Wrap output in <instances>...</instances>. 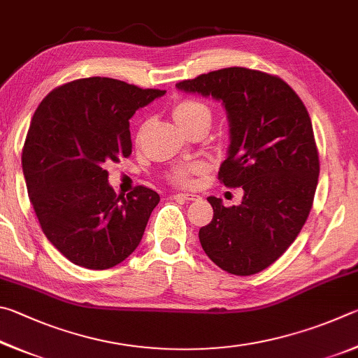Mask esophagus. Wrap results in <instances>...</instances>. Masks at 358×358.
I'll return each instance as SVG.
<instances>
[{
  "label": "esophagus",
  "mask_w": 358,
  "mask_h": 358,
  "mask_svg": "<svg viewBox=\"0 0 358 358\" xmlns=\"http://www.w3.org/2000/svg\"><path fill=\"white\" fill-rule=\"evenodd\" d=\"M201 198L196 193H176L174 199H182V201H198Z\"/></svg>",
  "instance_id": "esophagus-1"
}]
</instances>
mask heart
<instances>
[{
    "mask_svg": "<svg viewBox=\"0 0 358 358\" xmlns=\"http://www.w3.org/2000/svg\"><path fill=\"white\" fill-rule=\"evenodd\" d=\"M171 115L174 117V121L178 122L182 129H187L193 122L199 121V119H208V121H210L209 106L195 99H182L179 100V102H176L171 108ZM203 171H204L203 163H190V165H185L176 169L171 176V179L176 184L187 185V184H192V176L199 174Z\"/></svg>",
    "mask_w": 358,
    "mask_h": 358,
    "instance_id": "1",
    "label": "heart"
}]
</instances>
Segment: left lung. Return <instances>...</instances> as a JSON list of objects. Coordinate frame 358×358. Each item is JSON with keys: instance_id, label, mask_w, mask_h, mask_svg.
<instances>
[{"instance_id": "1", "label": "left lung", "mask_w": 358, "mask_h": 358, "mask_svg": "<svg viewBox=\"0 0 358 358\" xmlns=\"http://www.w3.org/2000/svg\"><path fill=\"white\" fill-rule=\"evenodd\" d=\"M176 87L222 100L231 144L218 179L243 189L239 206L208 198L214 218L199 229L201 247L228 273L264 271L296 241L315 199L319 154L308 111L286 81L247 67L203 73Z\"/></svg>"}]
</instances>
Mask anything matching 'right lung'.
<instances>
[{"mask_svg":"<svg viewBox=\"0 0 358 358\" xmlns=\"http://www.w3.org/2000/svg\"><path fill=\"white\" fill-rule=\"evenodd\" d=\"M163 94L90 77L55 87L37 106L24 180L43 234L73 264L105 271L140 245L159 193L138 185L116 196L105 168L131 154L129 119Z\"/></svg>","mask_w":358,"mask_h":358,"instance_id":"obj_1","label":"right lung"}]
</instances>
